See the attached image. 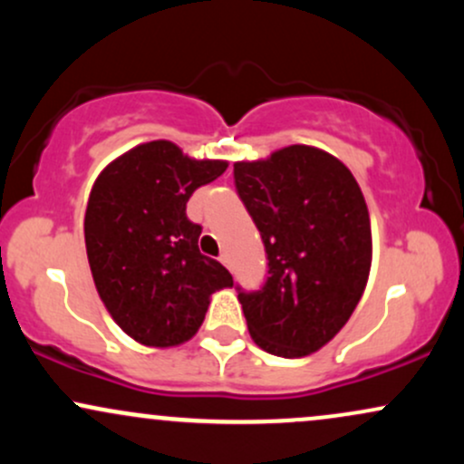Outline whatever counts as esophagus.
Returning <instances> with one entry per match:
<instances>
[{
    "label": "esophagus",
    "mask_w": 464,
    "mask_h": 464,
    "mask_svg": "<svg viewBox=\"0 0 464 464\" xmlns=\"http://www.w3.org/2000/svg\"><path fill=\"white\" fill-rule=\"evenodd\" d=\"M220 262L225 264V266H228V255H227V253H222V255H220Z\"/></svg>",
    "instance_id": "obj_1"
}]
</instances>
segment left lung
<instances>
[{"mask_svg":"<svg viewBox=\"0 0 464 464\" xmlns=\"http://www.w3.org/2000/svg\"><path fill=\"white\" fill-rule=\"evenodd\" d=\"M233 179L268 259L259 290L236 285L248 332L273 355L314 353L344 327L369 279L371 220L360 185L310 146L236 163Z\"/></svg>","mask_w":464,"mask_h":464,"instance_id":"left-lung-1","label":"left lung"}]
</instances>
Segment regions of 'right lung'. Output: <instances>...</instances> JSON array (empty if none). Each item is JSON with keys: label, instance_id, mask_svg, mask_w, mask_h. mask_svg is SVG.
<instances>
[{"label": "right lung", "instance_id": "1", "mask_svg": "<svg viewBox=\"0 0 464 464\" xmlns=\"http://www.w3.org/2000/svg\"><path fill=\"white\" fill-rule=\"evenodd\" d=\"M227 169L194 161L172 141L121 154L95 180L84 244L100 299L113 321L146 347H174L198 332L209 296L233 276L198 250L189 196Z\"/></svg>", "mask_w": 464, "mask_h": 464}]
</instances>
